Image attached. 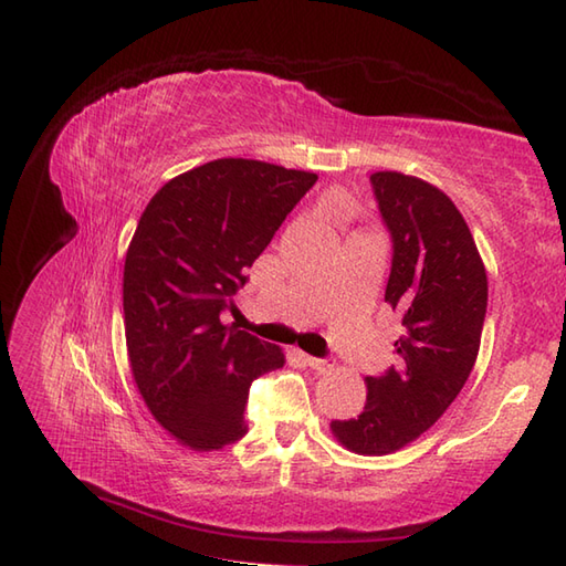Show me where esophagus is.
<instances>
[{
  "instance_id": "34e87169",
  "label": "esophagus",
  "mask_w": 566,
  "mask_h": 566,
  "mask_svg": "<svg viewBox=\"0 0 566 566\" xmlns=\"http://www.w3.org/2000/svg\"><path fill=\"white\" fill-rule=\"evenodd\" d=\"M306 365L311 369H316L318 375H326V371H331L335 365L331 363V359H318V357H306Z\"/></svg>"
}]
</instances>
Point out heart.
<instances>
[{"mask_svg": "<svg viewBox=\"0 0 566 566\" xmlns=\"http://www.w3.org/2000/svg\"><path fill=\"white\" fill-rule=\"evenodd\" d=\"M347 207H350V199H347L343 191H333V195L328 197V209L333 213H345Z\"/></svg>", "mask_w": 566, "mask_h": 566, "instance_id": "heart-1", "label": "heart"}]
</instances>
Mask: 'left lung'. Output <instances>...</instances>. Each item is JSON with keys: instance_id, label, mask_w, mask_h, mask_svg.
Segmentation results:
<instances>
[{"instance_id": "left-lung-1", "label": "left lung", "mask_w": 566, "mask_h": 566, "mask_svg": "<svg viewBox=\"0 0 566 566\" xmlns=\"http://www.w3.org/2000/svg\"><path fill=\"white\" fill-rule=\"evenodd\" d=\"M369 179L394 240L384 302L401 335L396 365L365 377L363 411L333 420L331 432L355 454L381 457L423 436L462 391L482 345L489 282L472 231L442 189L396 170Z\"/></svg>"}]
</instances>
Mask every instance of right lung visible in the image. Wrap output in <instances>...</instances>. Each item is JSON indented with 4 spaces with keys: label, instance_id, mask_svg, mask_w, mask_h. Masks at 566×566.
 I'll return each mask as SVG.
<instances>
[{
    "label": "right lung",
    "instance_id": "1",
    "mask_svg": "<svg viewBox=\"0 0 566 566\" xmlns=\"http://www.w3.org/2000/svg\"><path fill=\"white\" fill-rule=\"evenodd\" d=\"M318 175L221 158L165 182L124 264L130 375L160 428L195 452L245 436L252 379L284 367L282 347L221 323L245 270Z\"/></svg>",
    "mask_w": 566,
    "mask_h": 566
}]
</instances>
